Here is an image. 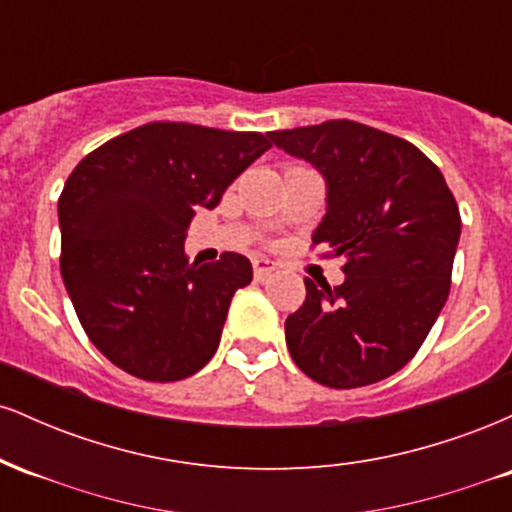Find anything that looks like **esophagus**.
Here are the masks:
<instances>
[{
  "mask_svg": "<svg viewBox=\"0 0 512 512\" xmlns=\"http://www.w3.org/2000/svg\"><path fill=\"white\" fill-rule=\"evenodd\" d=\"M252 269H255V281H267L276 272V264L272 260H255Z\"/></svg>",
  "mask_w": 512,
  "mask_h": 512,
  "instance_id": "1",
  "label": "esophagus"
}]
</instances>
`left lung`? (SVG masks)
I'll return each mask as SVG.
<instances>
[{
  "instance_id": "left-lung-1",
  "label": "left lung",
  "mask_w": 512,
  "mask_h": 512,
  "mask_svg": "<svg viewBox=\"0 0 512 512\" xmlns=\"http://www.w3.org/2000/svg\"><path fill=\"white\" fill-rule=\"evenodd\" d=\"M269 139L325 178L327 214L313 245L346 260L334 289L305 279V303L286 317L291 358L337 390L390 378L448 301L462 221L443 173L414 144L351 120Z\"/></svg>"
}]
</instances>
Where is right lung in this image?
<instances>
[{
  "label": "right lung",
  "mask_w": 512,
  "mask_h": 512,
  "mask_svg": "<svg viewBox=\"0 0 512 512\" xmlns=\"http://www.w3.org/2000/svg\"><path fill=\"white\" fill-rule=\"evenodd\" d=\"M269 146L260 132L151 122L98 146L64 182L62 279L88 339L117 368L175 383L216 354L252 264L238 252L190 262L187 228Z\"/></svg>",
  "instance_id": "1"
}]
</instances>
